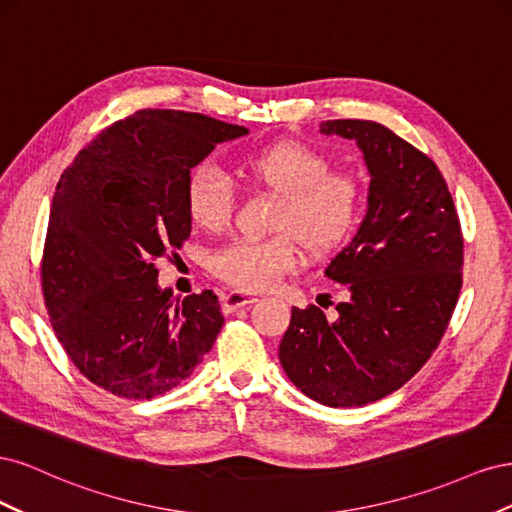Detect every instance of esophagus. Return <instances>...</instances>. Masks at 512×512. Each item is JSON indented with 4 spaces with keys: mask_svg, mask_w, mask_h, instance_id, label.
I'll list each match as a JSON object with an SVG mask.
<instances>
[{
    "mask_svg": "<svg viewBox=\"0 0 512 512\" xmlns=\"http://www.w3.org/2000/svg\"><path fill=\"white\" fill-rule=\"evenodd\" d=\"M258 299H256V294H252V292H245V290H230L228 294H224V299H222V309L226 314H230V312H235V309H239V307H245V305H252V303H256Z\"/></svg>",
    "mask_w": 512,
    "mask_h": 512,
    "instance_id": "34e87169",
    "label": "esophagus"
}]
</instances>
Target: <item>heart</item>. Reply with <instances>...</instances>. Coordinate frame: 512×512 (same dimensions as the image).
<instances>
[{"label":"heart","mask_w":512,"mask_h":512,"mask_svg":"<svg viewBox=\"0 0 512 512\" xmlns=\"http://www.w3.org/2000/svg\"><path fill=\"white\" fill-rule=\"evenodd\" d=\"M247 183L280 196L269 239H237L213 256V273L243 290H269L301 265L303 250L324 256L342 243L361 211V188L344 173H331L320 151L297 141H280L237 160ZM185 209L196 228L222 232L235 211V192L218 166L190 170Z\"/></svg>","instance_id":"b5f03b06"}]
</instances>
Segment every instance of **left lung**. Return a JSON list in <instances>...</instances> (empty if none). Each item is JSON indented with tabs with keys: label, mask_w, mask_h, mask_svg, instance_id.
<instances>
[{
	"label": "left lung",
	"mask_w": 512,
	"mask_h": 512,
	"mask_svg": "<svg viewBox=\"0 0 512 512\" xmlns=\"http://www.w3.org/2000/svg\"><path fill=\"white\" fill-rule=\"evenodd\" d=\"M320 134L363 151L367 213L324 269L348 290L337 318L292 307L280 363L322 406H367L401 389L438 348L459 299L463 237L453 196L423 151L376 121H322Z\"/></svg>",
	"instance_id": "1"
}]
</instances>
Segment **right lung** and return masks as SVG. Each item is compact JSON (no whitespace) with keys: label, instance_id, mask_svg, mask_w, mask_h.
<instances>
[{"label":"right lung","instance_id":"1","mask_svg":"<svg viewBox=\"0 0 512 512\" xmlns=\"http://www.w3.org/2000/svg\"><path fill=\"white\" fill-rule=\"evenodd\" d=\"M245 134L200 113L145 108L102 130L61 175L42 256L44 303L59 344L100 389L153 399L211 350L224 324L218 297L175 299L153 262L190 237V170Z\"/></svg>","mask_w":512,"mask_h":512}]
</instances>
